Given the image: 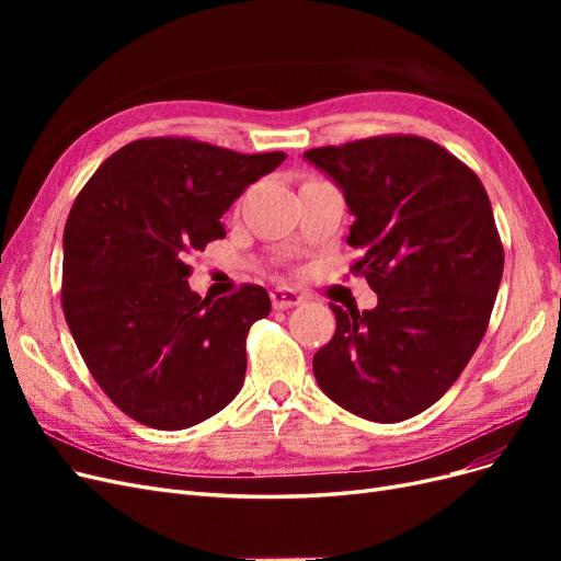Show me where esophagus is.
<instances>
[{"label":"esophagus","instance_id":"obj_1","mask_svg":"<svg viewBox=\"0 0 561 561\" xmlns=\"http://www.w3.org/2000/svg\"><path fill=\"white\" fill-rule=\"evenodd\" d=\"M301 301L304 297L297 290H290V287H276V290H271V304L276 309H293L299 307Z\"/></svg>","mask_w":561,"mask_h":561}]
</instances>
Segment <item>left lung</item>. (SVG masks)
I'll return each instance as SVG.
<instances>
[{"label":"left lung","instance_id":"left-lung-1","mask_svg":"<svg viewBox=\"0 0 561 561\" xmlns=\"http://www.w3.org/2000/svg\"><path fill=\"white\" fill-rule=\"evenodd\" d=\"M344 194L353 264L379 301L330 309L313 355L322 393L351 414L398 423L428 410L480 346L503 276L491 203L468 165L416 135L304 151Z\"/></svg>","mask_w":561,"mask_h":561}]
</instances>
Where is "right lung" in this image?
<instances>
[{"mask_svg":"<svg viewBox=\"0 0 561 561\" xmlns=\"http://www.w3.org/2000/svg\"><path fill=\"white\" fill-rule=\"evenodd\" d=\"M285 151L186 138L135 140L98 168L62 233V311L93 379L130 419L182 431L239 396L264 287L201 299L186 257L222 239V215Z\"/></svg>","mask_w":561,"mask_h":561,"instance_id":"right-lung-1","label":"right lung"}]
</instances>
